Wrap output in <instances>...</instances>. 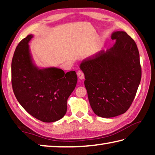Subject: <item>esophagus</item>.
Wrapping results in <instances>:
<instances>
[{"label":"esophagus","mask_w":155,"mask_h":155,"mask_svg":"<svg viewBox=\"0 0 155 155\" xmlns=\"http://www.w3.org/2000/svg\"><path fill=\"white\" fill-rule=\"evenodd\" d=\"M77 76L81 80H83V78H85V75H84V73L82 71H81V70H79V71L77 72Z\"/></svg>","instance_id":"esophagus-1"}]
</instances>
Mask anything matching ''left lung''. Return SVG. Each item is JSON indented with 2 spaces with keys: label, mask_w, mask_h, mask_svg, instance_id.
<instances>
[{
  "label": "left lung",
  "mask_w": 155,
  "mask_h": 155,
  "mask_svg": "<svg viewBox=\"0 0 155 155\" xmlns=\"http://www.w3.org/2000/svg\"><path fill=\"white\" fill-rule=\"evenodd\" d=\"M111 39L116 40L114 46L84 60L80 65L90 106L102 117L124 114L135 98L141 78L135 41L124 31L113 33Z\"/></svg>",
  "instance_id": "8db88e82"
}]
</instances>
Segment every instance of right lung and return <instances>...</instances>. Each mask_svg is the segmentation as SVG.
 I'll return each mask as SVG.
<instances>
[{
  "mask_svg": "<svg viewBox=\"0 0 155 155\" xmlns=\"http://www.w3.org/2000/svg\"><path fill=\"white\" fill-rule=\"evenodd\" d=\"M28 35L18 44L12 62V85L18 101L28 114L44 122L64 116L68 97L77 82L75 71L56 68L39 69L31 59Z\"/></svg>",
  "mask_w": 155,
  "mask_h": 155,
  "instance_id": "add662e5",
  "label": "right lung"
}]
</instances>
